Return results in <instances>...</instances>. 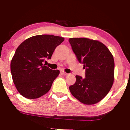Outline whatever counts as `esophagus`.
<instances>
[{"instance_id": "esophagus-1", "label": "esophagus", "mask_w": 130, "mask_h": 130, "mask_svg": "<svg viewBox=\"0 0 130 130\" xmlns=\"http://www.w3.org/2000/svg\"><path fill=\"white\" fill-rule=\"evenodd\" d=\"M61 73H62V74H64V75H68V73H66V72H65V71H61Z\"/></svg>"}]
</instances>
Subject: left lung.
Wrapping results in <instances>:
<instances>
[{
  "mask_svg": "<svg viewBox=\"0 0 130 130\" xmlns=\"http://www.w3.org/2000/svg\"><path fill=\"white\" fill-rule=\"evenodd\" d=\"M69 42L77 60L86 68V77L76 76V83L69 87L70 92L82 103H97L106 96L114 83L112 54L98 40L71 38Z\"/></svg>",
  "mask_w": 130,
  "mask_h": 130,
  "instance_id": "obj_1",
  "label": "left lung"
}]
</instances>
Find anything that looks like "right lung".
I'll return each instance as SVG.
<instances>
[{"mask_svg":"<svg viewBox=\"0 0 130 130\" xmlns=\"http://www.w3.org/2000/svg\"><path fill=\"white\" fill-rule=\"evenodd\" d=\"M64 38L39 35L27 38L16 49L11 64L13 83L22 96L36 99L49 92L60 71L53 70L43 62L50 59Z\"/></svg>","mask_w":130,"mask_h":130,"instance_id":"right-lung-1","label":"right lung"}]
</instances>
